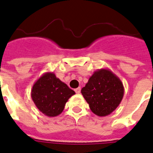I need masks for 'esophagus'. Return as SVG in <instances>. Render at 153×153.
<instances>
[{
  "label": "esophagus",
  "instance_id": "1",
  "mask_svg": "<svg viewBox=\"0 0 153 153\" xmlns=\"http://www.w3.org/2000/svg\"><path fill=\"white\" fill-rule=\"evenodd\" d=\"M75 92L76 93H80V87L76 88L75 89Z\"/></svg>",
  "mask_w": 153,
  "mask_h": 153
}]
</instances>
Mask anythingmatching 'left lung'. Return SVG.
Returning a JSON list of instances; mask_svg holds the SVG:
<instances>
[{
  "label": "left lung",
  "instance_id": "1",
  "mask_svg": "<svg viewBox=\"0 0 153 153\" xmlns=\"http://www.w3.org/2000/svg\"><path fill=\"white\" fill-rule=\"evenodd\" d=\"M124 93L121 80L108 68L95 71L81 89L91 111L99 117L111 114L121 102Z\"/></svg>",
  "mask_w": 153,
  "mask_h": 153
}]
</instances>
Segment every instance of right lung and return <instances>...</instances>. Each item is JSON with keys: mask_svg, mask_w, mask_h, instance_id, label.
<instances>
[{"mask_svg": "<svg viewBox=\"0 0 153 153\" xmlns=\"http://www.w3.org/2000/svg\"><path fill=\"white\" fill-rule=\"evenodd\" d=\"M74 94L73 90L51 72L44 73L31 90V97L36 108L49 117L63 112L66 102Z\"/></svg>", "mask_w": 153, "mask_h": 153, "instance_id": "obj_1", "label": "right lung"}]
</instances>
